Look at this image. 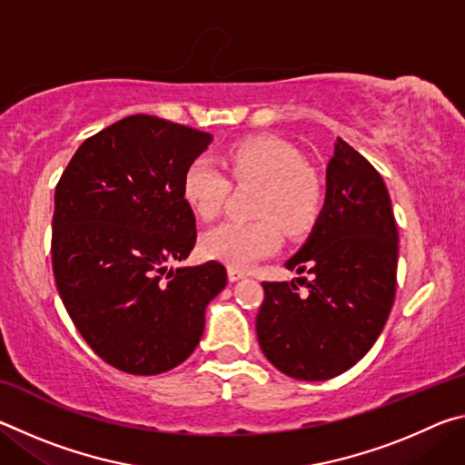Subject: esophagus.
Segmentation results:
<instances>
[{
	"mask_svg": "<svg viewBox=\"0 0 465 465\" xmlns=\"http://www.w3.org/2000/svg\"><path fill=\"white\" fill-rule=\"evenodd\" d=\"M243 277H246V272H243V271L227 269V279H230L232 282H233V281H240V279H243Z\"/></svg>",
	"mask_w": 465,
	"mask_h": 465,
	"instance_id": "34e87169",
	"label": "esophagus"
}]
</instances>
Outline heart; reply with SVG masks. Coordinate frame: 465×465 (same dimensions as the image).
<instances>
[{
  "label": "heart",
  "mask_w": 465,
  "mask_h": 465,
  "mask_svg": "<svg viewBox=\"0 0 465 465\" xmlns=\"http://www.w3.org/2000/svg\"><path fill=\"white\" fill-rule=\"evenodd\" d=\"M225 163L233 183L261 186L252 209L261 219H232L209 230L201 242L204 256L230 269H248L279 250L281 226L289 235H302L316 223L324 199L322 184L295 147L272 137L243 139L227 149ZM230 191V178L211 157L199 155L186 166L183 196L199 217L222 213Z\"/></svg>",
  "instance_id": "heart-1"
}]
</instances>
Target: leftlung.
Wrapping results in <instances>:
<instances>
[{"label":"left lung","mask_w":465,"mask_h":465,"mask_svg":"<svg viewBox=\"0 0 465 465\" xmlns=\"http://www.w3.org/2000/svg\"><path fill=\"white\" fill-rule=\"evenodd\" d=\"M285 266L312 274V281L308 293H299L295 281L262 282L256 334L264 357L303 381L344 373L367 355L388 322L398 227L380 172L341 137L326 168L324 209Z\"/></svg>","instance_id":"obj_1"}]
</instances>
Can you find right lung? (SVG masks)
Listing matches in <instances>:
<instances>
[{
	"mask_svg": "<svg viewBox=\"0 0 465 465\" xmlns=\"http://www.w3.org/2000/svg\"><path fill=\"white\" fill-rule=\"evenodd\" d=\"M209 133L133 114L84 141L54 188L53 274L77 332L108 365L157 375L196 349L225 266L168 269L196 242L183 196Z\"/></svg>",
	"mask_w": 465,
	"mask_h": 465,
	"instance_id": "1",
	"label": "right lung"
}]
</instances>
